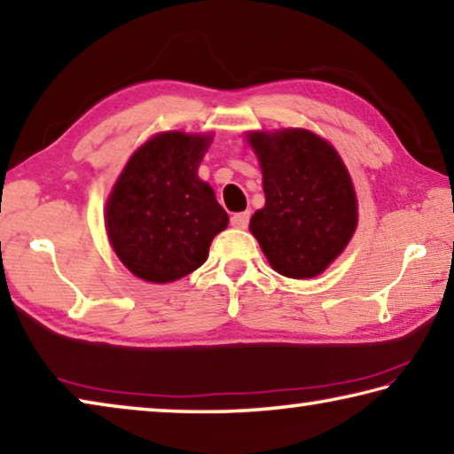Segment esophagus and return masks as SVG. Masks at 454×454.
<instances>
[{"label":"esophagus","mask_w":454,"mask_h":454,"mask_svg":"<svg viewBox=\"0 0 454 454\" xmlns=\"http://www.w3.org/2000/svg\"><path fill=\"white\" fill-rule=\"evenodd\" d=\"M230 224L239 230H247L250 224V212H239V214H232V218H230Z\"/></svg>","instance_id":"34e87169"}]
</instances>
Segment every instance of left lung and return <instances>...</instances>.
Returning a JSON list of instances; mask_svg holds the SVG:
<instances>
[{
    "label": "left lung",
    "instance_id": "obj_1",
    "mask_svg": "<svg viewBox=\"0 0 454 454\" xmlns=\"http://www.w3.org/2000/svg\"><path fill=\"white\" fill-rule=\"evenodd\" d=\"M266 204L250 220L272 269L317 277L348 247L357 226L356 192L337 151L305 129L253 133Z\"/></svg>",
    "mask_w": 454,
    "mask_h": 454
}]
</instances>
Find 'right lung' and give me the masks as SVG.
Instances as JSON below:
<instances>
[{"label": "right lung", "mask_w": 454, "mask_h": 454, "mask_svg": "<svg viewBox=\"0 0 454 454\" xmlns=\"http://www.w3.org/2000/svg\"><path fill=\"white\" fill-rule=\"evenodd\" d=\"M207 135L161 133L133 153L106 201V232L135 277L171 283L204 264L228 226L214 190L198 177Z\"/></svg>", "instance_id": "1"}]
</instances>
